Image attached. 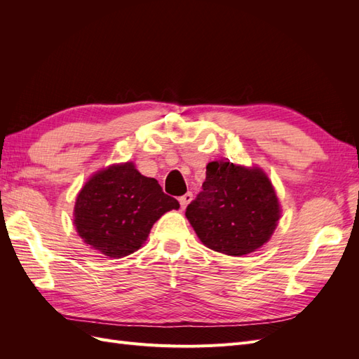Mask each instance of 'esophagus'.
I'll return each mask as SVG.
<instances>
[{
	"label": "esophagus",
	"instance_id": "34e87169",
	"mask_svg": "<svg viewBox=\"0 0 359 359\" xmlns=\"http://www.w3.org/2000/svg\"><path fill=\"white\" fill-rule=\"evenodd\" d=\"M191 199H193V194L189 191V193H186L184 194V196H181L180 198V203H181V208L182 210H186V206L191 202Z\"/></svg>",
	"mask_w": 359,
	"mask_h": 359
}]
</instances>
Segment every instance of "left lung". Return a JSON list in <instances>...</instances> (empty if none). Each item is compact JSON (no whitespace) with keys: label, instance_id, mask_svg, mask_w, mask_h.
Masks as SVG:
<instances>
[{"label":"left lung","instance_id":"1","mask_svg":"<svg viewBox=\"0 0 359 359\" xmlns=\"http://www.w3.org/2000/svg\"><path fill=\"white\" fill-rule=\"evenodd\" d=\"M186 217L206 247L244 256L268 243L280 219V205L262 169L222 160L206 165L202 191L187 206Z\"/></svg>","mask_w":359,"mask_h":359}]
</instances>
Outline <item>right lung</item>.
I'll use <instances>...</instances> for the list:
<instances>
[{"label": "right lung", "instance_id": "obj_1", "mask_svg": "<svg viewBox=\"0 0 359 359\" xmlns=\"http://www.w3.org/2000/svg\"><path fill=\"white\" fill-rule=\"evenodd\" d=\"M154 178L144 177L132 161L95 172L74 203V226L85 244L114 259L142 247L160 217L178 210Z\"/></svg>", "mask_w": 359, "mask_h": 359}]
</instances>
